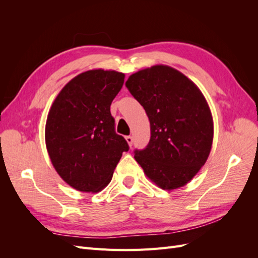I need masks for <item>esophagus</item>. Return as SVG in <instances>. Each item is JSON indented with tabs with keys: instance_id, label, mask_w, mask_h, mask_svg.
<instances>
[{
	"instance_id": "obj_1",
	"label": "esophagus",
	"mask_w": 258,
	"mask_h": 258,
	"mask_svg": "<svg viewBox=\"0 0 258 258\" xmlns=\"http://www.w3.org/2000/svg\"><path fill=\"white\" fill-rule=\"evenodd\" d=\"M126 141L128 142L129 146H132V143H134V138H132L131 136H127L126 137Z\"/></svg>"
}]
</instances>
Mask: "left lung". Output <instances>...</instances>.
<instances>
[{"mask_svg": "<svg viewBox=\"0 0 258 258\" xmlns=\"http://www.w3.org/2000/svg\"><path fill=\"white\" fill-rule=\"evenodd\" d=\"M126 87L151 123V140L135 159L165 190L188 183L205 165L213 142V118L205 96L189 79L168 66L129 76Z\"/></svg>", "mask_w": 258, "mask_h": 258, "instance_id": "8db88e82", "label": "left lung"}]
</instances>
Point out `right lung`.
I'll return each instance as SVG.
<instances>
[{
    "mask_svg": "<svg viewBox=\"0 0 258 258\" xmlns=\"http://www.w3.org/2000/svg\"><path fill=\"white\" fill-rule=\"evenodd\" d=\"M124 74L102 69L81 73L54 99L45 141L57 173L73 188L97 192L111 182L129 145L115 132L111 104Z\"/></svg>",
    "mask_w": 258,
    "mask_h": 258,
    "instance_id": "add662e5",
    "label": "right lung"
}]
</instances>
